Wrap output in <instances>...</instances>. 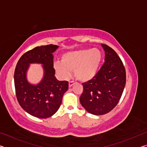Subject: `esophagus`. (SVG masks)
<instances>
[{
    "label": "esophagus",
    "instance_id": "obj_1",
    "mask_svg": "<svg viewBox=\"0 0 147 147\" xmlns=\"http://www.w3.org/2000/svg\"><path fill=\"white\" fill-rule=\"evenodd\" d=\"M74 84V82L73 81H70L69 82V88H71V87L73 86Z\"/></svg>",
    "mask_w": 147,
    "mask_h": 147
}]
</instances>
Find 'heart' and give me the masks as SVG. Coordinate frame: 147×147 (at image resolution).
I'll use <instances>...</instances> for the list:
<instances>
[{
	"mask_svg": "<svg viewBox=\"0 0 147 147\" xmlns=\"http://www.w3.org/2000/svg\"><path fill=\"white\" fill-rule=\"evenodd\" d=\"M102 59L101 51L96 48L69 51L61 56V61L54 64V69L62 79H68L74 70L79 80L88 82L97 74Z\"/></svg>",
	"mask_w": 147,
	"mask_h": 147,
	"instance_id": "b5f03b06",
	"label": "heart"
}]
</instances>
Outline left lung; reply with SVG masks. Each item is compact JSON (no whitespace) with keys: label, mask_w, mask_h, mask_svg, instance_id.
<instances>
[{"label":"left lung","mask_w":147,"mask_h":147,"mask_svg":"<svg viewBox=\"0 0 147 147\" xmlns=\"http://www.w3.org/2000/svg\"><path fill=\"white\" fill-rule=\"evenodd\" d=\"M105 52L104 63L96 76L82 84L80 102L89 113L101 115L112 110L118 104L126 84V71L115 51L101 44Z\"/></svg>","instance_id":"obj_1"}]
</instances>
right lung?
<instances>
[{
	"label": "right lung",
	"mask_w": 147,
	"mask_h": 147,
	"mask_svg": "<svg viewBox=\"0 0 147 147\" xmlns=\"http://www.w3.org/2000/svg\"><path fill=\"white\" fill-rule=\"evenodd\" d=\"M58 46L37 47L26 52L17 62L14 73L16 96L20 106L34 117L46 119L53 116L60 106L63 94L67 91V81H59L53 67L54 53ZM42 64L44 76L36 84L29 82L27 73L30 64Z\"/></svg>",
	"instance_id": "right-lung-1"
}]
</instances>
